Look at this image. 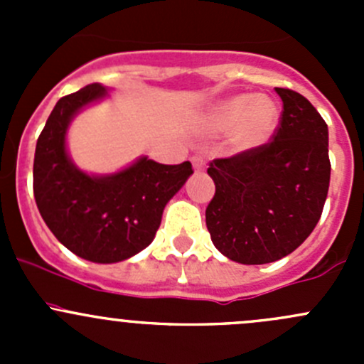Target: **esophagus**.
I'll use <instances>...</instances> for the list:
<instances>
[{
    "label": "esophagus",
    "instance_id": "esophagus-1",
    "mask_svg": "<svg viewBox=\"0 0 364 364\" xmlns=\"http://www.w3.org/2000/svg\"><path fill=\"white\" fill-rule=\"evenodd\" d=\"M192 164H193V168H196L197 172L204 171V168H205V160L203 159V156H193Z\"/></svg>",
    "mask_w": 364,
    "mask_h": 364
}]
</instances>
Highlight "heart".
<instances>
[{
    "label": "heart",
    "mask_w": 364,
    "mask_h": 364,
    "mask_svg": "<svg viewBox=\"0 0 364 364\" xmlns=\"http://www.w3.org/2000/svg\"><path fill=\"white\" fill-rule=\"evenodd\" d=\"M208 121L216 132L232 130L234 146L247 151L260 148L273 137L280 121V109L267 95H236L220 102Z\"/></svg>",
    "instance_id": "b5f03b06"
}]
</instances>
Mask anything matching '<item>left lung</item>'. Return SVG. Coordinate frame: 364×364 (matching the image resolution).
I'll return each instance as SVG.
<instances>
[{"label": "left lung", "mask_w": 364, "mask_h": 364, "mask_svg": "<svg viewBox=\"0 0 364 364\" xmlns=\"http://www.w3.org/2000/svg\"><path fill=\"white\" fill-rule=\"evenodd\" d=\"M284 102L273 141L216 159L208 174L216 192L205 208L211 241L227 259L267 264L306 240L329 188L328 124L296 91L274 87Z\"/></svg>", "instance_id": "8db88e82"}]
</instances>
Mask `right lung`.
Listing matches in <instances>:
<instances>
[{"label":"right lung","instance_id":"add662e5","mask_svg":"<svg viewBox=\"0 0 364 364\" xmlns=\"http://www.w3.org/2000/svg\"><path fill=\"white\" fill-rule=\"evenodd\" d=\"M105 95L102 84H90L58 100L36 141L33 193L61 245L91 262L112 264L151 243L165 204L193 171L190 161L164 165L148 156L107 176L77 168L67 153V128L80 109Z\"/></svg>","mask_w":364,"mask_h":364}]
</instances>
